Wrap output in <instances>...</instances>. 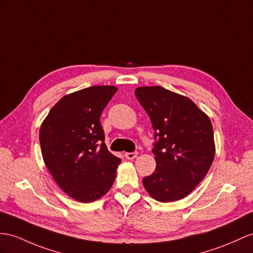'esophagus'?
<instances>
[{"label":"esophagus","instance_id":"1","mask_svg":"<svg viewBox=\"0 0 253 253\" xmlns=\"http://www.w3.org/2000/svg\"><path fill=\"white\" fill-rule=\"evenodd\" d=\"M137 155H138V153H137L136 151H133V152H126L125 156H126V158L127 160H133V159L136 158Z\"/></svg>","mask_w":253,"mask_h":253}]
</instances>
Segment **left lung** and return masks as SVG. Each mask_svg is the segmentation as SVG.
I'll list each match as a JSON object with an SVG mask.
<instances>
[{"label": "left lung", "instance_id": "left-lung-1", "mask_svg": "<svg viewBox=\"0 0 253 253\" xmlns=\"http://www.w3.org/2000/svg\"><path fill=\"white\" fill-rule=\"evenodd\" d=\"M155 131L157 169L143 179L153 199L186 198L206 176L214 158L211 122L190 100L160 85L135 90Z\"/></svg>", "mask_w": 253, "mask_h": 253}]
</instances>
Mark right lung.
Instances as JSON below:
<instances>
[{
  "label": "right lung",
  "mask_w": 253,
  "mask_h": 253,
  "mask_svg": "<svg viewBox=\"0 0 253 253\" xmlns=\"http://www.w3.org/2000/svg\"><path fill=\"white\" fill-rule=\"evenodd\" d=\"M116 91L94 85L65 95L42 123V159L59 187L76 201L100 199L115 181L121 160L104 143L100 118Z\"/></svg>",
  "instance_id": "right-lung-1"
}]
</instances>
